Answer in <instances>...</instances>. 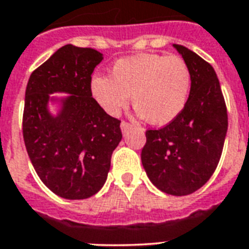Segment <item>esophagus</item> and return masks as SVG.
Masks as SVG:
<instances>
[{"label": "esophagus", "instance_id": "34e87169", "mask_svg": "<svg viewBox=\"0 0 249 249\" xmlns=\"http://www.w3.org/2000/svg\"><path fill=\"white\" fill-rule=\"evenodd\" d=\"M132 128L133 125L130 124V123H128V121H123V123H121V130H123V133L129 132Z\"/></svg>", "mask_w": 249, "mask_h": 249}]
</instances>
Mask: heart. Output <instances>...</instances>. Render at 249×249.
<instances>
[{"label": "heart", "instance_id": "1", "mask_svg": "<svg viewBox=\"0 0 249 249\" xmlns=\"http://www.w3.org/2000/svg\"><path fill=\"white\" fill-rule=\"evenodd\" d=\"M91 93L106 112L116 116L128 105L154 125L173 121L185 108L191 89V73L176 55L141 54L117 60L109 77L94 76Z\"/></svg>", "mask_w": 249, "mask_h": 249}]
</instances>
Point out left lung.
Listing matches in <instances>:
<instances>
[{
	"instance_id": "8db88e82",
	"label": "left lung",
	"mask_w": 249,
	"mask_h": 249,
	"mask_svg": "<svg viewBox=\"0 0 249 249\" xmlns=\"http://www.w3.org/2000/svg\"><path fill=\"white\" fill-rule=\"evenodd\" d=\"M191 73L185 108L160 129L146 130L141 159L150 181L163 193L183 196L214 173L228 132V109L213 67L182 45H173Z\"/></svg>"
}]
</instances>
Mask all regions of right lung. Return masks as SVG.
<instances>
[{"mask_svg": "<svg viewBox=\"0 0 249 249\" xmlns=\"http://www.w3.org/2000/svg\"><path fill=\"white\" fill-rule=\"evenodd\" d=\"M103 56L64 45L32 72L25 89L23 138L33 168L58 196L80 200L105 185L123 134L91 95V73ZM68 92L58 117L47 111L50 94Z\"/></svg>", "mask_w": 249, "mask_h": 249, "instance_id": "1", "label": "right lung"}]
</instances>
